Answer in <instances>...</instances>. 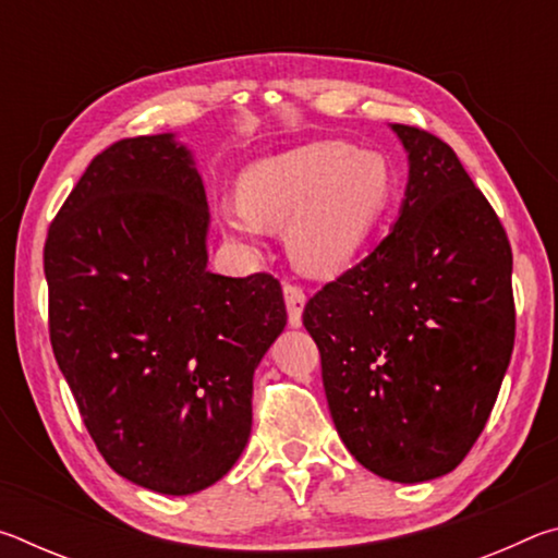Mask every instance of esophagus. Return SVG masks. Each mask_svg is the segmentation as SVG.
Instances as JSON below:
<instances>
[{
	"mask_svg": "<svg viewBox=\"0 0 558 558\" xmlns=\"http://www.w3.org/2000/svg\"><path fill=\"white\" fill-rule=\"evenodd\" d=\"M282 295H286V307H288V317L292 327H300L302 323V307H305L307 295L298 282H286L282 286Z\"/></svg>",
	"mask_w": 558,
	"mask_h": 558,
	"instance_id": "obj_1",
	"label": "esophagus"
}]
</instances>
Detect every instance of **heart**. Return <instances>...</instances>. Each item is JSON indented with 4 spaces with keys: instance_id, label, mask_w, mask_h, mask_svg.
I'll list each match as a JSON object with an SVG mask.
<instances>
[{
    "instance_id": "obj_1",
    "label": "heart",
    "mask_w": 558,
    "mask_h": 558,
    "mask_svg": "<svg viewBox=\"0 0 558 558\" xmlns=\"http://www.w3.org/2000/svg\"><path fill=\"white\" fill-rule=\"evenodd\" d=\"M391 189L384 157L327 140L251 165L239 177V202L221 206L219 223L241 241L290 223L292 256L305 270L329 276L362 251Z\"/></svg>"
}]
</instances>
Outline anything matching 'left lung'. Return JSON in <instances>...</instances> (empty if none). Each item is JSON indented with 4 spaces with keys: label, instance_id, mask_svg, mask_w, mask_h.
<instances>
[{
    "label": "left lung",
    "instance_id": "8db88e82",
    "mask_svg": "<svg viewBox=\"0 0 558 558\" xmlns=\"http://www.w3.org/2000/svg\"><path fill=\"white\" fill-rule=\"evenodd\" d=\"M409 153L401 216L307 300L339 438L366 470L426 483L483 433L514 347L512 248L448 143L393 125Z\"/></svg>",
    "mask_w": 558,
    "mask_h": 558
}]
</instances>
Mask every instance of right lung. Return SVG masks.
I'll return each instance as SVG.
<instances>
[{
    "label": "right lung",
    "mask_w": 558,
    "mask_h": 558,
    "mask_svg": "<svg viewBox=\"0 0 558 558\" xmlns=\"http://www.w3.org/2000/svg\"><path fill=\"white\" fill-rule=\"evenodd\" d=\"M206 194L172 135L93 157L44 245L49 337L93 442L162 495L214 485L251 436L253 372L288 323L270 272L206 270Z\"/></svg>",
    "instance_id": "add662e5"
}]
</instances>
